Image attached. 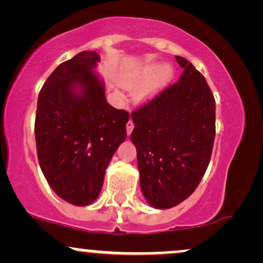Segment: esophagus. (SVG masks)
<instances>
[{
  "instance_id": "34e87169",
  "label": "esophagus",
  "mask_w": 263,
  "mask_h": 263,
  "mask_svg": "<svg viewBox=\"0 0 263 263\" xmlns=\"http://www.w3.org/2000/svg\"><path fill=\"white\" fill-rule=\"evenodd\" d=\"M134 128H135L134 121H132V120L129 119L128 122H127V125H126V129H127V135H131V132L134 131Z\"/></svg>"
}]
</instances>
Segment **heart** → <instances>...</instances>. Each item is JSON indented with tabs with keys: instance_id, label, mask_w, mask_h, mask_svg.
I'll list each match as a JSON object with an SVG mask.
<instances>
[{
	"instance_id": "b5f03b06",
	"label": "heart",
	"mask_w": 263,
	"mask_h": 263,
	"mask_svg": "<svg viewBox=\"0 0 263 263\" xmlns=\"http://www.w3.org/2000/svg\"><path fill=\"white\" fill-rule=\"evenodd\" d=\"M172 77V70L162 64L144 65L132 71L123 80V84L132 91H141L140 99H144L157 87L167 83Z\"/></svg>"
}]
</instances>
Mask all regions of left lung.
Returning a JSON list of instances; mask_svg holds the SVG:
<instances>
[{"instance_id":"1","label":"left lung","mask_w":263,"mask_h":263,"mask_svg":"<svg viewBox=\"0 0 263 263\" xmlns=\"http://www.w3.org/2000/svg\"><path fill=\"white\" fill-rule=\"evenodd\" d=\"M184 69L177 83L131 114L143 197L170 209L197 189L215 138V99L203 74L176 57Z\"/></svg>"}]
</instances>
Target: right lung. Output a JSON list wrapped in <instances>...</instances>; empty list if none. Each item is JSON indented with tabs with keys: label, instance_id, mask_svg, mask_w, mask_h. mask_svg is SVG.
Masks as SVG:
<instances>
[{
	"label": "right lung",
	"instance_id": "obj_1",
	"mask_svg": "<svg viewBox=\"0 0 263 263\" xmlns=\"http://www.w3.org/2000/svg\"><path fill=\"white\" fill-rule=\"evenodd\" d=\"M99 62L96 52L77 54L49 75L38 96L39 165L54 192L77 206L99 197L108 163L127 135L129 115L106 101L93 71Z\"/></svg>",
	"mask_w": 263,
	"mask_h": 263
}]
</instances>
